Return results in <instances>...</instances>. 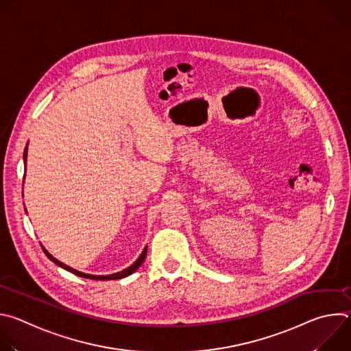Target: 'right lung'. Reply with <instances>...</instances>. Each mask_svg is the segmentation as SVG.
<instances>
[{"label":"right lung","mask_w":351,"mask_h":351,"mask_svg":"<svg viewBox=\"0 0 351 351\" xmlns=\"http://www.w3.org/2000/svg\"><path fill=\"white\" fill-rule=\"evenodd\" d=\"M26 158H27V145H26V148H25V153H23V162H25V167H26ZM43 247V245H41ZM43 252L45 253V256L51 260L54 264H57L58 267H61V268H64V269H66V271H69V272H72V274H75V275H77V276H80V278H87V279H93V280H115V279H122V278H126V276H129L130 274H133L134 271H137L138 268H140V265L143 264V261H144V258H145V256H147V247H144V250H143V253L140 254V257L130 265V267H128L126 269H123V271H121V272H117V274H112V275H88V274H83V272H80V271H76V269H73V268H71V267H68V265H65V264H62L61 261H58L57 258H54L51 254H49L47 250L43 247Z\"/></svg>","instance_id":"1"}]
</instances>
